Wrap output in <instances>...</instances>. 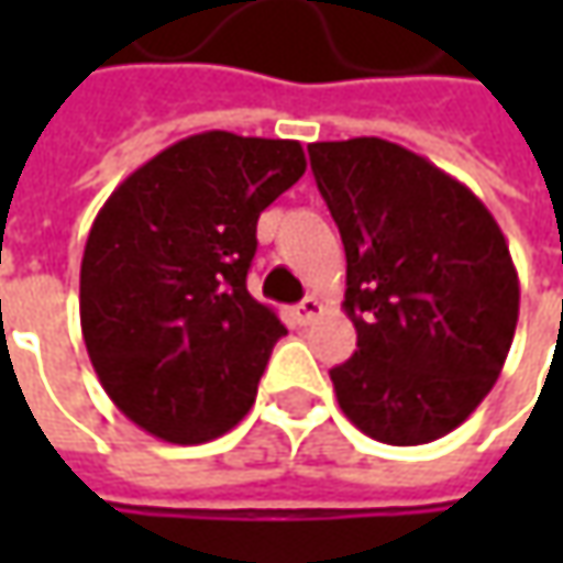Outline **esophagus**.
I'll list each match as a JSON object with an SVG mask.
<instances>
[{"mask_svg":"<svg viewBox=\"0 0 563 563\" xmlns=\"http://www.w3.org/2000/svg\"><path fill=\"white\" fill-rule=\"evenodd\" d=\"M319 313H322V303H319L316 297H303V300L294 307V316H297V322H300V325H310Z\"/></svg>","mask_w":563,"mask_h":563,"instance_id":"esophagus-1","label":"esophagus"}]
</instances>
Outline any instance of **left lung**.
Listing matches in <instances>:
<instances>
[{
	"mask_svg": "<svg viewBox=\"0 0 563 563\" xmlns=\"http://www.w3.org/2000/svg\"><path fill=\"white\" fill-rule=\"evenodd\" d=\"M316 187L347 256L357 351L329 376L344 417L385 444L448 435L508 360L520 282L483 200L378 137L310 143Z\"/></svg>",
	"mask_w": 563,
	"mask_h": 563,
	"instance_id": "left-lung-1",
	"label": "left lung"
}]
</instances>
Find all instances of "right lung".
Returning <instances> with one entry per match:
<instances>
[{
    "mask_svg": "<svg viewBox=\"0 0 563 563\" xmlns=\"http://www.w3.org/2000/svg\"><path fill=\"white\" fill-rule=\"evenodd\" d=\"M307 172L297 141L206 131L121 181L80 260V332L150 435L203 444L247 417L288 329L247 291L260 212Z\"/></svg>",
    "mask_w": 563,
    "mask_h": 563,
    "instance_id": "obj_1",
    "label": "right lung"
}]
</instances>
